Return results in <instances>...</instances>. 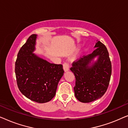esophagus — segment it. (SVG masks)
Returning <instances> with one entry per match:
<instances>
[{
  "label": "esophagus",
  "instance_id": "34e87169",
  "mask_svg": "<svg viewBox=\"0 0 128 128\" xmlns=\"http://www.w3.org/2000/svg\"><path fill=\"white\" fill-rule=\"evenodd\" d=\"M63 67H64V72H67L69 70V65L68 63H64V64H63Z\"/></svg>",
  "mask_w": 128,
  "mask_h": 128
}]
</instances>
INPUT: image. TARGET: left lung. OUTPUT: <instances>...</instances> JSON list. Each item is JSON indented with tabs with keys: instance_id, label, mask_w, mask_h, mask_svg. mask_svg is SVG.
I'll return each mask as SVG.
<instances>
[{
	"instance_id": "obj_1",
	"label": "left lung",
	"mask_w": 128,
	"mask_h": 128,
	"mask_svg": "<svg viewBox=\"0 0 128 128\" xmlns=\"http://www.w3.org/2000/svg\"><path fill=\"white\" fill-rule=\"evenodd\" d=\"M96 50L74 62L70 70L74 73V87L76 98L82 102H90L100 98L106 93L111 78L112 66L108 50L102 42H96ZM96 57L94 62L91 61Z\"/></svg>"
}]
</instances>
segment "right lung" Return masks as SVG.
<instances>
[{
    "label": "right lung",
    "mask_w": 128,
    "mask_h": 128,
    "mask_svg": "<svg viewBox=\"0 0 128 128\" xmlns=\"http://www.w3.org/2000/svg\"><path fill=\"white\" fill-rule=\"evenodd\" d=\"M36 36H30L20 48L15 63V73L21 92L33 101L45 103L55 96L64 70L61 64H50L33 54Z\"/></svg>",
    "instance_id": "add662e5"
}]
</instances>
